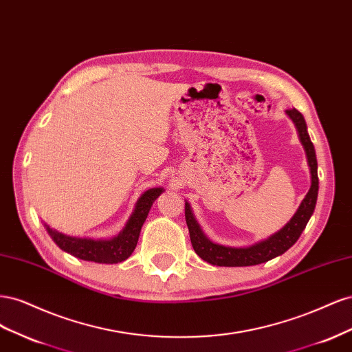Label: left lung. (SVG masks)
<instances>
[{
	"mask_svg": "<svg viewBox=\"0 0 352 352\" xmlns=\"http://www.w3.org/2000/svg\"><path fill=\"white\" fill-rule=\"evenodd\" d=\"M286 114L294 120L298 135H300V140L304 145L308 166H310V173H311L310 190H308V194L302 199L300 208H298L291 221L287 223L283 229H280L278 233H274V235L270 236L269 239L255 243L248 248L223 247V245H217L208 241L204 236L202 230L199 229L197 220L194 219V214L192 211H190L189 204L185 202V219L189 229L190 243H192L194 251L204 261L214 265H223V267H243V265L261 264L274 257H278V255H282L285 251H287L292 247V245L298 241V238L301 236V233L305 229L308 220H310L317 202V194H318L317 158H316L314 145L307 132V124L302 114L296 109L286 110Z\"/></svg>",
	"mask_w": 352,
	"mask_h": 352,
	"instance_id": "left-lung-1",
	"label": "left lung"
}]
</instances>
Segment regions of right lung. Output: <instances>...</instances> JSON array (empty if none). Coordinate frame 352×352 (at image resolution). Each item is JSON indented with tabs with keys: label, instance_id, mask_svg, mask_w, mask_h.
I'll use <instances>...</instances> for the list:
<instances>
[{
	"label": "right lung",
	"instance_id": "1",
	"mask_svg": "<svg viewBox=\"0 0 352 352\" xmlns=\"http://www.w3.org/2000/svg\"><path fill=\"white\" fill-rule=\"evenodd\" d=\"M162 192V188H153L144 192L141 198L138 199L135 210L131 219L127 220L124 229L116 238L109 241H94L85 238L66 236L63 235V233L50 229L48 226L47 230L52 241H54L63 251H66L80 260L102 264L120 263L124 261L127 257H131V254L133 252L138 243V238H140L141 228L148 216V212H150L153 202Z\"/></svg>",
	"mask_w": 352,
	"mask_h": 352
}]
</instances>
